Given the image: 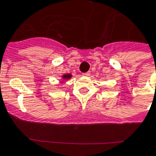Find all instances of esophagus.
<instances>
[{"label": "esophagus", "instance_id": "1", "mask_svg": "<svg viewBox=\"0 0 156 156\" xmlns=\"http://www.w3.org/2000/svg\"><path fill=\"white\" fill-rule=\"evenodd\" d=\"M90 74H91V73H90V72L83 73V76H85V77H87V76H89Z\"/></svg>", "mask_w": 156, "mask_h": 156}]
</instances>
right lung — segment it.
I'll use <instances>...</instances> for the list:
<instances>
[{
	"instance_id": "obj_1",
	"label": "right lung",
	"mask_w": 156,
	"mask_h": 156,
	"mask_svg": "<svg viewBox=\"0 0 156 156\" xmlns=\"http://www.w3.org/2000/svg\"><path fill=\"white\" fill-rule=\"evenodd\" d=\"M70 78H71V74H65L63 76V79H69Z\"/></svg>"
}]
</instances>
